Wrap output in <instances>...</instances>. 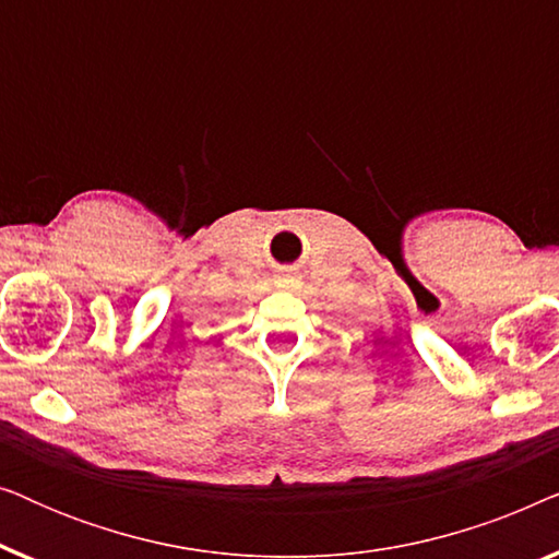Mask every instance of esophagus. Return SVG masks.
Wrapping results in <instances>:
<instances>
[{
	"instance_id": "esophagus-1",
	"label": "esophagus",
	"mask_w": 559,
	"mask_h": 559,
	"mask_svg": "<svg viewBox=\"0 0 559 559\" xmlns=\"http://www.w3.org/2000/svg\"><path fill=\"white\" fill-rule=\"evenodd\" d=\"M293 282H295V277H289V274H285V277H277V287L280 289H287V287H293Z\"/></svg>"
}]
</instances>
